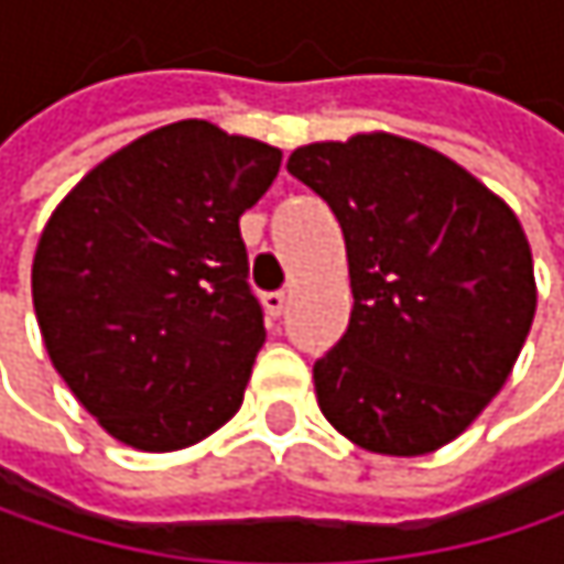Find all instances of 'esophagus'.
Masks as SVG:
<instances>
[{"label":"esophagus","mask_w":564,"mask_h":564,"mask_svg":"<svg viewBox=\"0 0 564 564\" xmlns=\"http://www.w3.org/2000/svg\"><path fill=\"white\" fill-rule=\"evenodd\" d=\"M286 300H290V296H286L283 290H278V293H264V310H268V316L278 319L283 313V306H286Z\"/></svg>","instance_id":"esophagus-1"}]
</instances>
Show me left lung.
I'll use <instances>...</instances> for the list:
<instances>
[{
    "instance_id": "left-lung-1",
    "label": "left lung",
    "mask_w": 564,
    "mask_h": 564,
    "mask_svg": "<svg viewBox=\"0 0 564 564\" xmlns=\"http://www.w3.org/2000/svg\"><path fill=\"white\" fill-rule=\"evenodd\" d=\"M286 172L329 202L349 261V329L313 366L319 411L372 454L441 451L507 386L535 316L516 212L386 130L296 147Z\"/></svg>"
}]
</instances>
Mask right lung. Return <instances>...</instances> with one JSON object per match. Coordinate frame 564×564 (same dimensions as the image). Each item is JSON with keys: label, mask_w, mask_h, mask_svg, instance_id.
I'll list each match as a JSON object with an SVG mask.
<instances>
[{"label": "right lung", "mask_w": 564, "mask_h": 564, "mask_svg": "<svg viewBox=\"0 0 564 564\" xmlns=\"http://www.w3.org/2000/svg\"><path fill=\"white\" fill-rule=\"evenodd\" d=\"M278 170V147L178 120L57 202L32 303L57 376L113 441L170 454L238 414L268 339L238 218Z\"/></svg>", "instance_id": "obj_1"}]
</instances>
